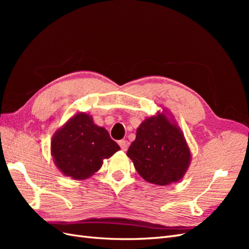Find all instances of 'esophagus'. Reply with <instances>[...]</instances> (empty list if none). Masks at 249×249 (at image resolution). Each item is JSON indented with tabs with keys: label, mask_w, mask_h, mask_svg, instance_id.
Listing matches in <instances>:
<instances>
[{
	"label": "esophagus",
	"mask_w": 249,
	"mask_h": 249,
	"mask_svg": "<svg viewBox=\"0 0 249 249\" xmlns=\"http://www.w3.org/2000/svg\"><path fill=\"white\" fill-rule=\"evenodd\" d=\"M118 144H119L120 148H122V150H124V152H125V150L127 149V146H129V143H127L126 140H120L118 142Z\"/></svg>",
	"instance_id": "obj_1"
}]
</instances>
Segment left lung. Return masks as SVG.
<instances>
[{
	"label": "left lung",
	"instance_id": "obj_1",
	"mask_svg": "<svg viewBox=\"0 0 249 249\" xmlns=\"http://www.w3.org/2000/svg\"><path fill=\"white\" fill-rule=\"evenodd\" d=\"M167 112H158L140 124L126 156L146 182L168 186L183 178L191 152L183 132Z\"/></svg>",
	"mask_w": 249,
	"mask_h": 249
}]
</instances>
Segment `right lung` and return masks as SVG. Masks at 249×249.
I'll list each match as a JSON object with an SVG mask.
<instances>
[{
    "instance_id": "1",
    "label": "right lung",
    "mask_w": 249,
    "mask_h": 249,
    "mask_svg": "<svg viewBox=\"0 0 249 249\" xmlns=\"http://www.w3.org/2000/svg\"><path fill=\"white\" fill-rule=\"evenodd\" d=\"M120 147L108 131L93 123L92 116L78 112L58 129L51 141L57 168L72 179H85L99 170Z\"/></svg>"
}]
</instances>
